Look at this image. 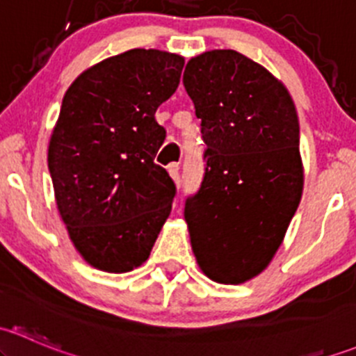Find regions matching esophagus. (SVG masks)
<instances>
[{"label":"esophagus","instance_id":"1","mask_svg":"<svg viewBox=\"0 0 356 356\" xmlns=\"http://www.w3.org/2000/svg\"><path fill=\"white\" fill-rule=\"evenodd\" d=\"M168 174H170L172 181L175 182V186H181V175H179V165H175V163L168 165Z\"/></svg>","mask_w":356,"mask_h":356}]
</instances>
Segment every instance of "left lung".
Wrapping results in <instances>:
<instances>
[{
    "instance_id": "obj_1",
    "label": "left lung",
    "mask_w": 356,
    "mask_h": 356,
    "mask_svg": "<svg viewBox=\"0 0 356 356\" xmlns=\"http://www.w3.org/2000/svg\"><path fill=\"white\" fill-rule=\"evenodd\" d=\"M184 88L207 145L198 195L186 201L198 267L243 284L268 267L303 193L300 122L288 88L234 49L193 56Z\"/></svg>"
}]
</instances>
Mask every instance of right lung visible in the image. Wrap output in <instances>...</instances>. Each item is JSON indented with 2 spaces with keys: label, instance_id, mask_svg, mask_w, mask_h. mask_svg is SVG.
<instances>
[{
  "label": "right lung",
  "instance_id": "right-lung-1",
  "mask_svg": "<svg viewBox=\"0 0 356 356\" xmlns=\"http://www.w3.org/2000/svg\"><path fill=\"white\" fill-rule=\"evenodd\" d=\"M184 56L129 49L82 72L63 96L48 146L56 207L91 267H141L172 210L175 186L155 156V111L175 92Z\"/></svg>",
  "mask_w": 356,
  "mask_h": 356
}]
</instances>
